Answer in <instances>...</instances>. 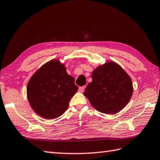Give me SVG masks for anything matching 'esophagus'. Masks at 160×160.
<instances>
[{
	"label": "esophagus",
	"instance_id": "esophagus-1",
	"mask_svg": "<svg viewBox=\"0 0 160 160\" xmlns=\"http://www.w3.org/2000/svg\"><path fill=\"white\" fill-rule=\"evenodd\" d=\"M86 86H82V87H79V91L80 92H83L84 91V89H85Z\"/></svg>",
	"mask_w": 160,
	"mask_h": 160
}]
</instances>
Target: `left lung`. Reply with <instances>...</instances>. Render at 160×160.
I'll use <instances>...</instances> for the list:
<instances>
[{
  "label": "left lung",
  "instance_id": "1",
  "mask_svg": "<svg viewBox=\"0 0 160 160\" xmlns=\"http://www.w3.org/2000/svg\"><path fill=\"white\" fill-rule=\"evenodd\" d=\"M132 82L119 65L109 62L92 72V82L84 95L93 108L105 114H116L126 106L132 97Z\"/></svg>",
  "mask_w": 160,
  "mask_h": 160
}]
</instances>
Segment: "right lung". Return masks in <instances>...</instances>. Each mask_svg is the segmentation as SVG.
Segmentation results:
<instances>
[{"label": "right lung", "mask_w": 160, "mask_h": 160, "mask_svg": "<svg viewBox=\"0 0 160 160\" xmlns=\"http://www.w3.org/2000/svg\"><path fill=\"white\" fill-rule=\"evenodd\" d=\"M78 87L75 79L58 60L43 65L30 78L27 86L28 101L33 110L48 119L60 117L67 110Z\"/></svg>", "instance_id": "obj_1"}]
</instances>
